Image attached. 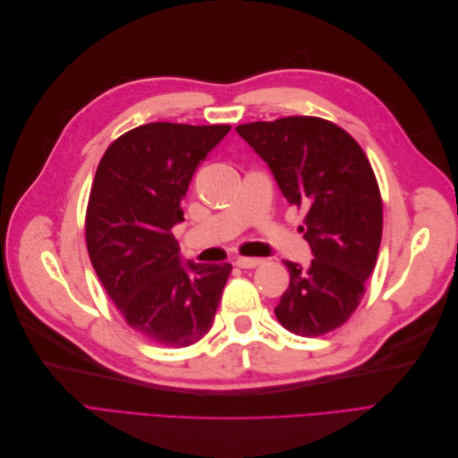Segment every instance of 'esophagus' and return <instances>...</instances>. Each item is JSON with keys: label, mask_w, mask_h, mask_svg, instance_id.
I'll return each mask as SVG.
<instances>
[{"label": "esophagus", "mask_w": 458, "mask_h": 458, "mask_svg": "<svg viewBox=\"0 0 458 458\" xmlns=\"http://www.w3.org/2000/svg\"><path fill=\"white\" fill-rule=\"evenodd\" d=\"M234 263H237L241 269H252V267L259 266L261 259L259 258H237V261Z\"/></svg>", "instance_id": "obj_1"}]
</instances>
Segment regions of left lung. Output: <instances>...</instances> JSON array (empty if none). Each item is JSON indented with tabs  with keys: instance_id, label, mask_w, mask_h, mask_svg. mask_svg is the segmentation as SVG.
<instances>
[{
	"instance_id": "8db88e82",
	"label": "left lung",
	"mask_w": 458,
	"mask_h": 458,
	"mask_svg": "<svg viewBox=\"0 0 458 458\" xmlns=\"http://www.w3.org/2000/svg\"><path fill=\"white\" fill-rule=\"evenodd\" d=\"M237 133L290 204L306 208L308 267L284 261L290 284L275 315L298 336H321L357 310L378 258L382 199L363 148L336 123L313 116L242 123Z\"/></svg>"
}]
</instances>
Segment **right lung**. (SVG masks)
<instances>
[{
    "instance_id": "right-lung-1",
    "label": "right lung",
    "mask_w": 458,
    "mask_h": 458,
    "mask_svg": "<svg viewBox=\"0 0 458 458\" xmlns=\"http://www.w3.org/2000/svg\"><path fill=\"white\" fill-rule=\"evenodd\" d=\"M231 126L155 122L106 148L97 168L86 241L110 300L141 336L187 348L212 327L231 263L183 259L172 227L200 160Z\"/></svg>"
}]
</instances>
